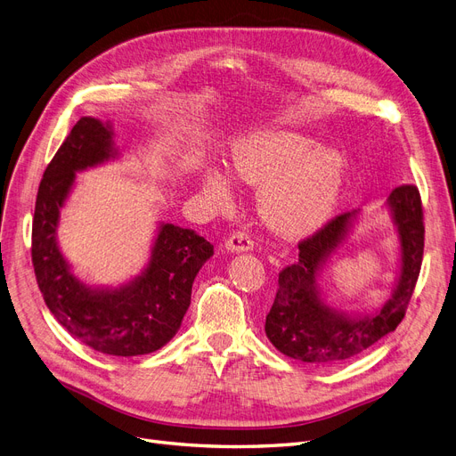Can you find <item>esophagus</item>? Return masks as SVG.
Instances as JSON below:
<instances>
[{
  "mask_svg": "<svg viewBox=\"0 0 456 456\" xmlns=\"http://www.w3.org/2000/svg\"><path fill=\"white\" fill-rule=\"evenodd\" d=\"M225 248H227V251H231V253L249 251V249H253V240H251L249 232H246V231H236V232H232V234L229 236V239L225 240Z\"/></svg>",
  "mask_w": 456,
  "mask_h": 456,
  "instance_id": "obj_1",
  "label": "esophagus"
}]
</instances>
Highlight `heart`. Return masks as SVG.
Instances as JSON below:
<instances>
[{
	"label": "heart",
	"mask_w": 456,
	"mask_h": 456,
	"mask_svg": "<svg viewBox=\"0 0 456 456\" xmlns=\"http://www.w3.org/2000/svg\"><path fill=\"white\" fill-rule=\"evenodd\" d=\"M232 171L240 181L261 186L259 212L270 229L298 236L321 227L338 205L345 160L335 149L314 147L305 135L275 132L236 147ZM205 191L214 201L229 200V176L207 173Z\"/></svg>",
	"instance_id": "heart-1"
}]
</instances>
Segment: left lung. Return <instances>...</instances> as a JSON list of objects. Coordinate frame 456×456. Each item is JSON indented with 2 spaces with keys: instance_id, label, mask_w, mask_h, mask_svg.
<instances>
[{
  "instance_id": "left-lung-1",
  "label": "left lung",
  "mask_w": 456,
  "mask_h": 456,
  "mask_svg": "<svg viewBox=\"0 0 456 456\" xmlns=\"http://www.w3.org/2000/svg\"><path fill=\"white\" fill-rule=\"evenodd\" d=\"M387 203L399 227L403 261L391 298L380 311L365 316H346L319 298L316 275L345 239L352 217L350 212L335 216L298 244V261L280 272V287L266 314L265 331L281 354L307 363H339L360 355L403 322L421 272L423 207L419 190L413 184L395 188Z\"/></svg>"
}]
</instances>
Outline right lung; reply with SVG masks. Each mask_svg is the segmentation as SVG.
Here are the masks:
<instances>
[{
  "label": "right lung",
  "mask_w": 456,
  "mask_h": 456,
  "mask_svg": "<svg viewBox=\"0 0 456 456\" xmlns=\"http://www.w3.org/2000/svg\"><path fill=\"white\" fill-rule=\"evenodd\" d=\"M113 132L98 118L82 117L48 164L38 184L31 261L43 298L70 335L110 355H142L162 348L179 331L191 300L197 272L214 246L191 229L160 227L145 272L121 289H89L70 273L55 242L59 208L76 171L110 160Z\"/></svg>",
  "instance_id": "right-lung-1"
}]
</instances>
